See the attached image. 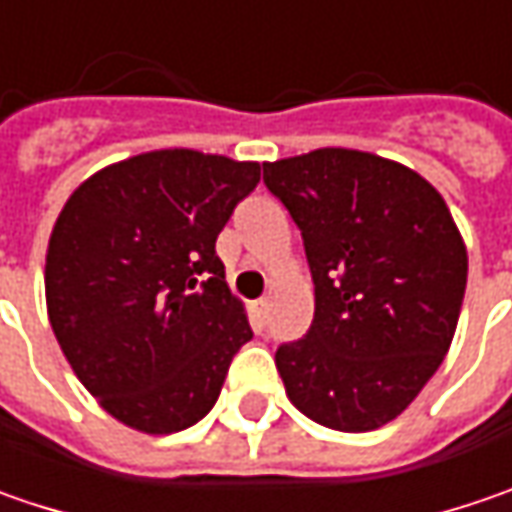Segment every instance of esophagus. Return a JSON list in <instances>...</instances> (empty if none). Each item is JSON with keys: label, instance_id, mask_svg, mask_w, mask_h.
Returning a JSON list of instances; mask_svg holds the SVG:
<instances>
[{"label": "esophagus", "instance_id": "esophagus-1", "mask_svg": "<svg viewBox=\"0 0 512 512\" xmlns=\"http://www.w3.org/2000/svg\"><path fill=\"white\" fill-rule=\"evenodd\" d=\"M252 306H255L257 321H260V323L266 321V312H269V300H266V298H260V300H255V303H252Z\"/></svg>", "mask_w": 512, "mask_h": 512}]
</instances>
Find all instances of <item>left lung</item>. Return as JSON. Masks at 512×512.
I'll use <instances>...</instances> for the list:
<instances>
[{"label":"left lung","mask_w":512,"mask_h":512,"mask_svg":"<svg viewBox=\"0 0 512 512\" xmlns=\"http://www.w3.org/2000/svg\"><path fill=\"white\" fill-rule=\"evenodd\" d=\"M315 283L309 332L275 352L289 401L341 433L398 418L441 367L467 286L444 197L412 168L352 148L263 163Z\"/></svg>","instance_id":"8db88e82"}]
</instances>
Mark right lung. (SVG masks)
<instances>
[{"mask_svg":"<svg viewBox=\"0 0 512 512\" xmlns=\"http://www.w3.org/2000/svg\"><path fill=\"white\" fill-rule=\"evenodd\" d=\"M257 183V163L163 148L97 171L56 217L51 329L117 421L168 435L214 407L234 352L252 341L214 243Z\"/></svg>","mask_w":512,"mask_h":512,"instance_id":"right-lung-1","label":"right lung"}]
</instances>
